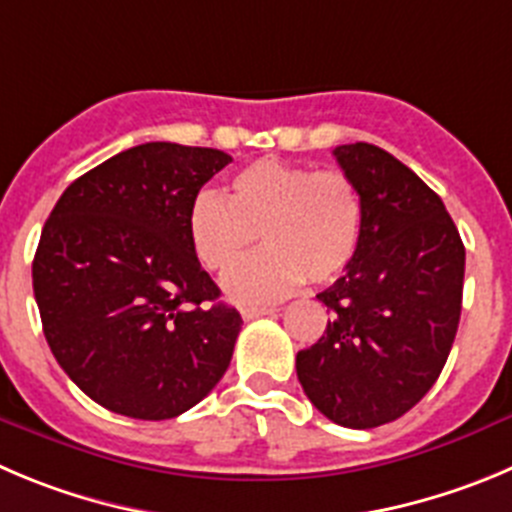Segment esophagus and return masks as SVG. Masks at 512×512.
Returning <instances> with one entry per match:
<instances>
[{
  "label": "esophagus",
  "mask_w": 512,
  "mask_h": 512,
  "mask_svg": "<svg viewBox=\"0 0 512 512\" xmlns=\"http://www.w3.org/2000/svg\"><path fill=\"white\" fill-rule=\"evenodd\" d=\"M278 310L275 308H245L242 310V318L245 321H255V318H262V315H275Z\"/></svg>",
  "instance_id": "1"
}]
</instances>
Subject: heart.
Masks as SVG:
<instances>
[{
    "instance_id": "obj_1",
    "label": "heart",
    "mask_w": 512,
    "mask_h": 512,
    "mask_svg": "<svg viewBox=\"0 0 512 512\" xmlns=\"http://www.w3.org/2000/svg\"><path fill=\"white\" fill-rule=\"evenodd\" d=\"M186 229L194 255L214 272L232 267L260 234L265 250L229 272L224 293L234 303L267 305L303 280L341 278L364 232V197L341 169L260 159L232 176L227 199L202 191Z\"/></svg>"
}]
</instances>
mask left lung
<instances>
[{"label": "left lung", "mask_w": 512, "mask_h": 512, "mask_svg": "<svg viewBox=\"0 0 512 512\" xmlns=\"http://www.w3.org/2000/svg\"><path fill=\"white\" fill-rule=\"evenodd\" d=\"M364 197V232L341 278L318 293L326 333L295 356L305 396L351 429L394 422L427 394L455 343L465 245L442 199L371 143L333 151Z\"/></svg>", "instance_id": "obj_1"}]
</instances>
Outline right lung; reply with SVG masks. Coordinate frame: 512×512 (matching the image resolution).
Returning <instances> with one entry per match:
<instances>
[{
	"instance_id": "obj_1",
	"label": "right lung",
	"mask_w": 512,
	"mask_h": 512,
	"mask_svg": "<svg viewBox=\"0 0 512 512\" xmlns=\"http://www.w3.org/2000/svg\"><path fill=\"white\" fill-rule=\"evenodd\" d=\"M224 151L141 143L62 191L42 227L32 288L47 346L100 407L171 419L217 386L242 318L189 242L191 202Z\"/></svg>"
}]
</instances>
